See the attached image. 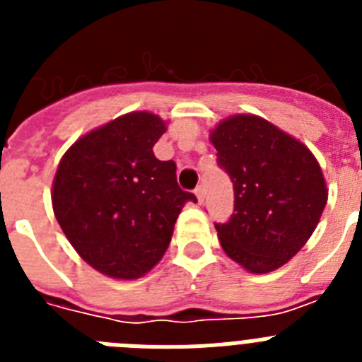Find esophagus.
<instances>
[{"instance_id":"1","label":"esophagus","mask_w":362,"mask_h":362,"mask_svg":"<svg viewBox=\"0 0 362 362\" xmlns=\"http://www.w3.org/2000/svg\"><path fill=\"white\" fill-rule=\"evenodd\" d=\"M196 197H197V203H203L204 201V188L203 187H197L196 188Z\"/></svg>"}]
</instances>
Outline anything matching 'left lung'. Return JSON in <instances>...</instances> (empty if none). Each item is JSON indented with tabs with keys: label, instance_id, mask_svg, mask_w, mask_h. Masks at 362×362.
<instances>
[{
	"label": "left lung",
	"instance_id": "8db88e82",
	"mask_svg": "<svg viewBox=\"0 0 362 362\" xmlns=\"http://www.w3.org/2000/svg\"><path fill=\"white\" fill-rule=\"evenodd\" d=\"M233 183V214L216 223L225 254L252 274L283 267L306 245L328 199L321 166L296 137L252 114L210 134Z\"/></svg>",
	"mask_w": 362,
	"mask_h": 362
}]
</instances>
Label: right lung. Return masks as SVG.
<instances>
[{
    "instance_id": "add662e5",
    "label": "right lung",
    "mask_w": 362,
    "mask_h": 362,
    "mask_svg": "<svg viewBox=\"0 0 362 362\" xmlns=\"http://www.w3.org/2000/svg\"><path fill=\"white\" fill-rule=\"evenodd\" d=\"M165 132L161 117L130 112L79 137L57 166V223L86 263L114 279L152 270L185 203L197 201L179 188L175 163L153 156Z\"/></svg>"
}]
</instances>
